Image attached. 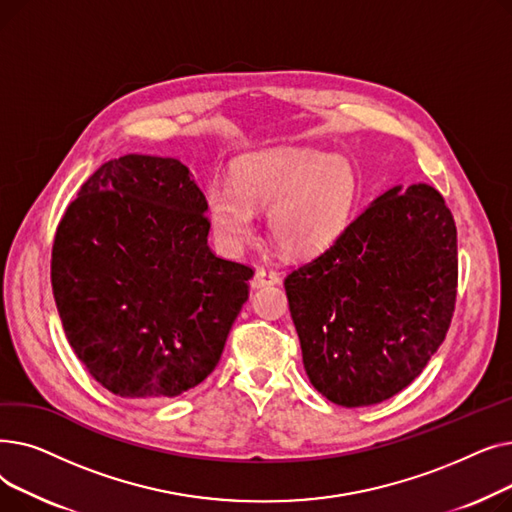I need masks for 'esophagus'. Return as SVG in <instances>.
<instances>
[{
	"label": "esophagus",
	"mask_w": 512,
	"mask_h": 512,
	"mask_svg": "<svg viewBox=\"0 0 512 512\" xmlns=\"http://www.w3.org/2000/svg\"><path fill=\"white\" fill-rule=\"evenodd\" d=\"M280 282V274L272 267H257V272L251 280L253 288H261V286H270V284H278Z\"/></svg>",
	"instance_id": "obj_1"
}]
</instances>
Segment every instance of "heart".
<instances>
[{"mask_svg": "<svg viewBox=\"0 0 512 512\" xmlns=\"http://www.w3.org/2000/svg\"><path fill=\"white\" fill-rule=\"evenodd\" d=\"M359 180L346 159L307 149H270L238 157L230 184L207 188L205 213L224 251L255 234V209H267L276 245L297 257L330 249L351 226Z\"/></svg>", "mask_w": 512, "mask_h": 512, "instance_id": "1", "label": "heart"}]
</instances>
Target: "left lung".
Returning a JSON list of instances; mask_svg holds the SVG:
<instances>
[{"instance_id": "8db88e82", "label": "left lung", "mask_w": 512, "mask_h": 512, "mask_svg": "<svg viewBox=\"0 0 512 512\" xmlns=\"http://www.w3.org/2000/svg\"><path fill=\"white\" fill-rule=\"evenodd\" d=\"M456 280V226L436 188L380 195L284 280L313 388L340 407L405 390L446 338Z\"/></svg>"}]
</instances>
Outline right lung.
<instances>
[{
  "mask_svg": "<svg viewBox=\"0 0 512 512\" xmlns=\"http://www.w3.org/2000/svg\"><path fill=\"white\" fill-rule=\"evenodd\" d=\"M205 195L174 157L103 164L68 205L51 288L76 357L122 398H172L201 384L249 299V265L207 245Z\"/></svg>",
  "mask_w": 512,
  "mask_h": 512,
  "instance_id": "add662e5",
  "label": "right lung"
}]
</instances>
